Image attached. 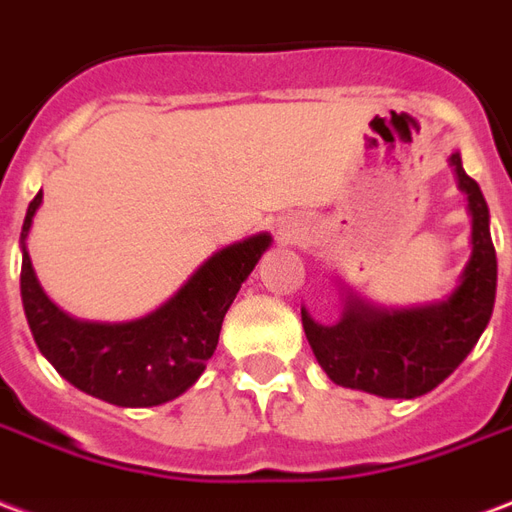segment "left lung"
Wrapping results in <instances>:
<instances>
[{"mask_svg": "<svg viewBox=\"0 0 512 512\" xmlns=\"http://www.w3.org/2000/svg\"><path fill=\"white\" fill-rule=\"evenodd\" d=\"M458 185L469 196L472 259L461 286L445 302L379 311L357 297L346 300L341 322H313L302 311V327L316 360L341 387L382 398H417L445 382L486 330L496 300V251L488 229V204L480 185L469 177L461 155H450Z\"/></svg>", "mask_w": 512, "mask_h": 512, "instance_id": "1", "label": "left lung"}]
</instances>
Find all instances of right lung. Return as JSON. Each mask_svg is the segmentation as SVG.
Masks as SVG:
<instances>
[{
	"label": "right lung",
	"mask_w": 512,
	"mask_h": 512,
	"mask_svg": "<svg viewBox=\"0 0 512 512\" xmlns=\"http://www.w3.org/2000/svg\"><path fill=\"white\" fill-rule=\"evenodd\" d=\"M40 201L43 190L29 201L21 229V300L37 349L67 382L114 406H158L185 393L207 368L223 316L270 248V234L215 253L166 305L144 319L78 322L43 294L26 253V234Z\"/></svg>",
	"instance_id": "add662e5"
}]
</instances>
